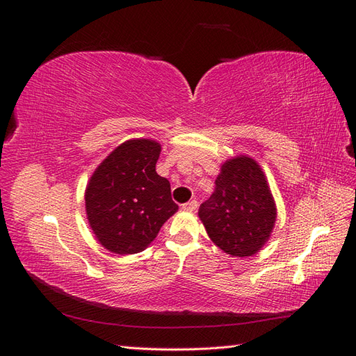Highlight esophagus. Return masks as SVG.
<instances>
[{
	"label": "esophagus",
	"mask_w": 356,
	"mask_h": 356,
	"mask_svg": "<svg viewBox=\"0 0 356 356\" xmlns=\"http://www.w3.org/2000/svg\"><path fill=\"white\" fill-rule=\"evenodd\" d=\"M196 208H197V200H190L182 204V209L184 211H196Z\"/></svg>",
	"instance_id": "1"
}]
</instances>
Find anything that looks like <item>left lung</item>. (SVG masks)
<instances>
[{"mask_svg":"<svg viewBox=\"0 0 356 356\" xmlns=\"http://www.w3.org/2000/svg\"><path fill=\"white\" fill-rule=\"evenodd\" d=\"M199 217L211 241L233 257L254 255L270 236L276 207L261 168L250 157L225 161Z\"/></svg>","mask_w":356,"mask_h":356,"instance_id":"1","label":"left lung"}]
</instances>
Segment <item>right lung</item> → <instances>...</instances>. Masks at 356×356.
<instances>
[{"mask_svg": "<svg viewBox=\"0 0 356 356\" xmlns=\"http://www.w3.org/2000/svg\"><path fill=\"white\" fill-rule=\"evenodd\" d=\"M160 145L132 139L95 170L86 188V212L96 238L115 254L143 251L178 209L170 184L157 175Z\"/></svg>", "mask_w": 356, "mask_h": 356, "instance_id": "obj_1", "label": "right lung"}]
</instances>
